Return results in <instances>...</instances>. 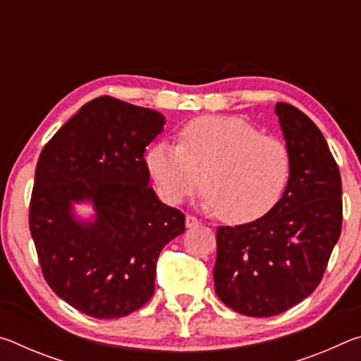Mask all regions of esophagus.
I'll list each match as a JSON object with an SVG mask.
<instances>
[{
  "label": "esophagus",
  "mask_w": 361,
  "mask_h": 361,
  "mask_svg": "<svg viewBox=\"0 0 361 361\" xmlns=\"http://www.w3.org/2000/svg\"><path fill=\"white\" fill-rule=\"evenodd\" d=\"M199 226V219L191 215H186V228H195Z\"/></svg>",
  "instance_id": "obj_1"
}]
</instances>
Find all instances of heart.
Here are the masks:
<instances>
[{
	"instance_id": "heart-1",
	"label": "heart",
	"mask_w": 361,
	"mask_h": 361,
	"mask_svg": "<svg viewBox=\"0 0 361 361\" xmlns=\"http://www.w3.org/2000/svg\"><path fill=\"white\" fill-rule=\"evenodd\" d=\"M146 167L164 200L181 204L199 186L200 205L226 223H248L279 202L290 180L283 140L259 133L234 116L199 118L180 132V143L157 142Z\"/></svg>"
}]
</instances>
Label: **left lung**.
Here are the masks:
<instances>
[{"instance_id":"obj_1","label":"left lung","mask_w":361,"mask_h":361,"mask_svg":"<svg viewBox=\"0 0 361 361\" xmlns=\"http://www.w3.org/2000/svg\"><path fill=\"white\" fill-rule=\"evenodd\" d=\"M291 172L264 216L219 226L213 269L218 298L248 317H272L312 295L341 235V173L323 133L301 109L276 105Z\"/></svg>"}]
</instances>
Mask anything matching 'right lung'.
<instances>
[{"instance_id": "1", "label": "right lung", "mask_w": 361, "mask_h": 361, "mask_svg": "<svg viewBox=\"0 0 361 361\" xmlns=\"http://www.w3.org/2000/svg\"><path fill=\"white\" fill-rule=\"evenodd\" d=\"M154 109L100 97L85 103L41 151L30 231L42 276L94 319H121L154 293L161 250L185 215L149 188L145 149L164 130ZM89 203L93 215H77Z\"/></svg>"}]
</instances>
